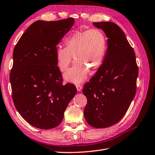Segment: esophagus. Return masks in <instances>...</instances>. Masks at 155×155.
Here are the masks:
<instances>
[{
	"label": "esophagus",
	"instance_id": "obj_1",
	"mask_svg": "<svg viewBox=\"0 0 155 155\" xmlns=\"http://www.w3.org/2000/svg\"><path fill=\"white\" fill-rule=\"evenodd\" d=\"M76 88H77V91L78 92H80L82 90V86L80 85V84H77Z\"/></svg>",
	"mask_w": 155,
	"mask_h": 155
}]
</instances>
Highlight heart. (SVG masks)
I'll list each match as a JSON object with an SVG mask.
<instances>
[{
  "instance_id": "1",
  "label": "heart",
  "mask_w": 155,
  "mask_h": 155,
  "mask_svg": "<svg viewBox=\"0 0 155 155\" xmlns=\"http://www.w3.org/2000/svg\"><path fill=\"white\" fill-rule=\"evenodd\" d=\"M66 45L56 48L55 58L61 72L66 71L74 58L76 61L64 78L75 84L85 81L89 70L95 71L100 68L107 49L105 34L96 28L74 32L66 40Z\"/></svg>"
}]
</instances>
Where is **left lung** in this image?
Segmentation results:
<instances>
[{
    "mask_svg": "<svg viewBox=\"0 0 155 155\" xmlns=\"http://www.w3.org/2000/svg\"><path fill=\"white\" fill-rule=\"evenodd\" d=\"M107 37V49L100 68L83 89L87 104V122L93 127L106 128L123 118L137 91L138 68L133 48L124 32L112 22H94Z\"/></svg>",
    "mask_w": 155,
    "mask_h": 155,
    "instance_id": "obj_1",
    "label": "left lung"
}]
</instances>
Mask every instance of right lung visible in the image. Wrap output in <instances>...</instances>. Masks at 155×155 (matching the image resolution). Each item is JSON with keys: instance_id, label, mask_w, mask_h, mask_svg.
I'll return each instance as SVG.
<instances>
[{"instance_id": "obj_1", "label": "right lung", "mask_w": 155, "mask_h": 155, "mask_svg": "<svg viewBox=\"0 0 155 155\" xmlns=\"http://www.w3.org/2000/svg\"><path fill=\"white\" fill-rule=\"evenodd\" d=\"M74 23V18L37 21L13 50L10 76L13 101L18 113L35 127L50 129L58 126L77 92L73 84L63 85L55 58L56 46Z\"/></svg>"}]
</instances>
